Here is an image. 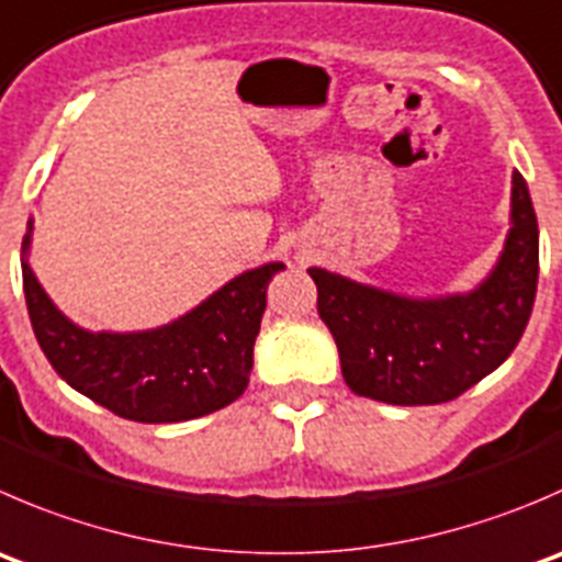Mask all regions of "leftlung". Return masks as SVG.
Here are the masks:
<instances>
[{
    "instance_id": "left-lung-1",
    "label": "left lung",
    "mask_w": 562,
    "mask_h": 562,
    "mask_svg": "<svg viewBox=\"0 0 562 562\" xmlns=\"http://www.w3.org/2000/svg\"><path fill=\"white\" fill-rule=\"evenodd\" d=\"M510 183L503 252L472 291L406 296L318 266L307 269L351 392L392 406H431L459 397L510 357L538 288L530 189L516 170Z\"/></svg>"
}]
</instances>
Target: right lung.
Listing matches in <instances>:
<instances>
[{
    "mask_svg": "<svg viewBox=\"0 0 562 562\" xmlns=\"http://www.w3.org/2000/svg\"><path fill=\"white\" fill-rule=\"evenodd\" d=\"M32 220L21 274L32 329L52 368L90 401L134 423H183L231 406L249 384L266 288L285 263L249 269L178 315L139 331H90L48 299L30 266Z\"/></svg>",
    "mask_w": 562,
    "mask_h": 562,
    "instance_id": "obj_1",
    "label": "right lung"
}]
</instances>
